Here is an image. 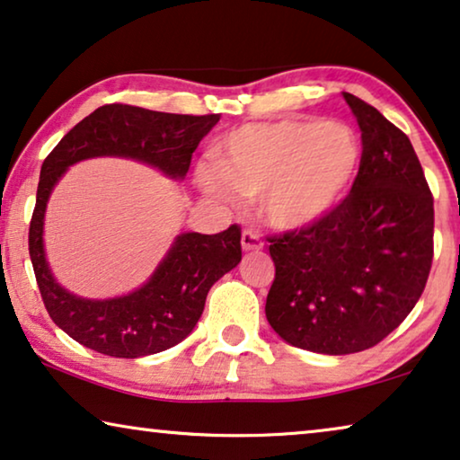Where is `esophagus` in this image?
Listing matches in <instances>:
<instances>
[{
	"label": "esophagus",
	"mask_w": 460,
	"mask_h": 460,
	"mask_svg": "<svg viewBox=\"0 0 460 460\" xmlns=\"http://www.w3.org/2000/svg\"><path fill=\"white\" fill-rule=\"evenodd\" d=\"M241 246H243L244 252H249V251H259V249H261L263 243H261V238L255 234V232L244 230L243 234H241Z\"/></svg>",
	"instance_id": "esophagus-1"
}]
</instances>
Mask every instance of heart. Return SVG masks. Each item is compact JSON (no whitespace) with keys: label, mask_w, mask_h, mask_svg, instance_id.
I'll return each mask as SVG.
<instances>
[{"label":"heart","mask_w":460,"mask_h":460,"mask_svg":"<svg viewBox=\"0 0 460 460\" xmlns=\"http://www.w3.org/2000/svg\"><path fill=\"white\" fill-rule=\"evenodd\" d=\"M361 164L349 126L323 119L246 124L222 145L219 165L197 168L205 195L234 205L259 199V216L274 230H301L334 211Z\"/></svg>","instance_id":"1"}]
</instances>
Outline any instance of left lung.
I'll return each instance as SVG.
<instances>
[{
	"instance_id": "left-lung-1",
	"label": "left lung",
	"mask_w": 460,
	"mask_h": 460,
	"mask_svg": "<svg viewBox=\"0 0 460 460\" xmlns=\"http://www.w3.org/2000/svg\"><path fill=\"white\" fill-rule=\"evenodd\" d=\"M342 97L363 141L350 195L309 228L270 238L265 317L282 341L322 355L361 352L394 332L434 257V199L409 137L374 105Z\"/></svg>"
}]
</instances>
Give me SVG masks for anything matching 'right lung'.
I'll list each match as a JSON object with an SVG mask.
<instances>
[{"mask_svg": "<svg viewBox=\"0 0 460 460\" xmlns=\"http://www.w3.org/2000/svg\"><path fill=\"white\" fill-rule=\"evenodd\" d=\"M219 122L217 114L182 116L135 105H103L81 119L41 165L29 252L49 317L91 350L118 358L155 355L195 330L211 286L241 263V228L219 234L182 232L149 279L111 298L78 296L58 282L45 252V211L70 165L95 157H122L184 181L192 151Z\"/></svg>", "mask_w": 460, "mask_h": 460, "instance_id": "right-lung-1", "label": "right lung"}]
</instances>
